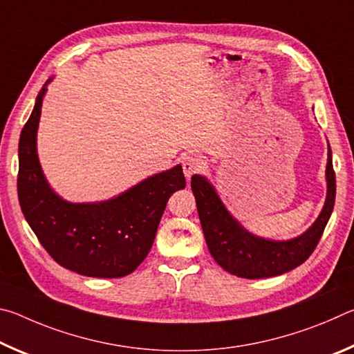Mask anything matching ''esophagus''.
Listing matches in <instances>:
<instances>
[{
    "label": "esophagus",
    "mask_w": 354,
    "mask_h": 354,
    "mask_svg": "<svg viewBox=\"0 0 354 354\" xmlns=\"http://www.w3.org/2000/svg\"><path fill=\"white\" fill-rule=\"evenodd\" d=\"M181 165H183L184 175L190 179L192 175H195V173H198L205 169V160H203L201 156L190 153L184 156Z\"/></svg>",
    "instance_id": "esophagus-1"
}]
</instances>
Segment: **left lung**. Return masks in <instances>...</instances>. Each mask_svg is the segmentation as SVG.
<instances>
[{
	"label": "left lung",
	"mask_w": 354,
	"mask_h": 354,
	"mask_svg": "<svg viewBox=\"0 0 354 354\" xmlns=\"http://www.w3.org/2000/svg\"><path fill=\"white\" fill-rule=\"evenodd\" d=\"M326 181V201L315 223L297 239L274 242L251 236L245 231L221 205L212 185L198 175L192 176V190L196 200L201 227L214 259L226 272L247 279L278 277L301 266L315 250L334 207L335 173L331 149L328 151Z\"/></svg>",
	"instance_id": "obj_1"
}]
</instances>
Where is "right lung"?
Returning <instances> with one entry per match:
<instances>
[{
	"label": "right lung",
	"mask_w": 354,
	"mask_h": 354,
	"mask_svg": "<svg viewBox=\"0 0 354 354\" xmlns=\"http://www.w3.org/2000/svg\"><path fill=\"white\" fill-rule=\"evenodd\" d=\"M45 91L37 95L19 143L17 189L23 215L59 266L92 278L127 277L151 250L171 194L185 187L181 165L98 205L64 201L46 184L35 148Z\"/></svg>",
	"instance_id": "right-lung-1"
}]
</instances>
